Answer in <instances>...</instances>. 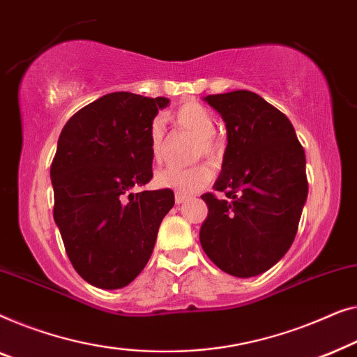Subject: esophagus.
Wrapping results in <instances>:
<instances>
[{"mask_svg":"<svg viewBox=\"0 0 357 357\" xmlns=\"http://www.w3.org/2000/svg\"><path fill=\"white\" fill-rule=\"evenodd\" d=\"M189 199V195H185V194H181V192H176L174 194V200H176V204L179 205V204H183V202H185V200Z\"/></svg>","mask_w":357,"mask_h":357,"instance_id":"esophagus-1","label":"esophagus"}]
</instances>
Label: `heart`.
<instances>
[{
  "instance_id": "heart-1",
  "label": "heart",
  "mask_w": 357,
  "mask_h": 357,
  "mask_svg": "<svg viewBox=\"0 0 357 357\" xmlns=\"http://www.w3.org/2000/svg\"><path fill=\"white\" fill-rule=\"evenodd\" d=\"M169 119L176 124L178 128L188 130L197 137L195 145V155L205 158L215 160L220 155V142L215 137V121L207 108L200 103L189 102L181 105L174 109ZM149 145L150 153L155 162L160 163L165 157V132L163 124L160 121H153L149 130ZM212 168L208 165L200 163L190 168H176L169 167L163 168L155 174V184L162 189H172L181 194H190L195 190L202 189L212 181Z\"/></svg>"
}]
</instances>
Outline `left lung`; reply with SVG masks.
<instances>
[{
  "label": "left lung",
  "mask_w": 357,
  "mask_h": 357,
  "mask_svg": "<svg viewBox=\"0 0 357 357\" xmlns=\"http://www.w3.org/2000/svg\"><path fill=\"white\" fill-rule=\"evenodd\" d=\"M222 114L228 145L215 190L202 199L208 217L200 244L208 259L233 277L272 268L293 244L307 199L305 153L288 118L249 90L207 95Z\"/></svg>",
  "instance_id": "1"
}]
</instances>
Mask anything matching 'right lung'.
<instances>
[{
  "label": "right lung",
  "instance_id": "add662e5",
  "mask_svg": "<svg viewBox=\"0 0 357 357\" xmlns=\"http://www.w3.org/2000/svg\"><path fill=\"white\" fill-rule=\"evenodd\" d=\"M168 98L113 92L66 123L50 176L54 223L73 267L102 289L128 286L147 265L172 189L132 192L152 179L149 130Z\"/></svg>",
  "mask_w": 357,
  "mask_h": 357
}]
</instances>
